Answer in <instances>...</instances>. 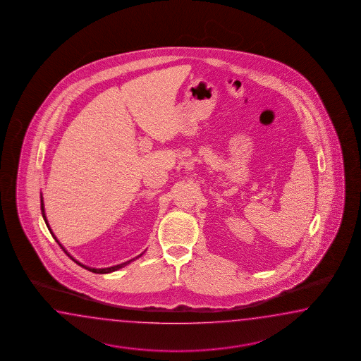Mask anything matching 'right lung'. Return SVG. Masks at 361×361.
Returning a JSON list of instances; mask_svg holds the SVG:
<instances>
[{
    "label": "right lung",
    "mask_w": 361,
    "mask_h": 361,
    "mask_svg": "<svg viewBox=\"0 0 361 361\" xmlns=\"http://www.w3.org/2000/svg\"><path fill=\"white\" fill-rule=\"evenodd\" d=\"M41 212H42V217H44V221H45V224H47V226H48L49 232L51 233V235L54 237V240H56V243L63 249L64 252L68 255V257H71L73 259V262L76 263V264L80 265V267H82V268H85V269H88V271H90V272L93 273H99V274H106V273H111L115 272V271H119L121 268H124L126 265H128L129 263H132L133 260H136V259H138V257H142L144 255V252L142 254H140L138 257H133V259H130V260H128V262H126V263H121V264L118 265H114V267H109V268H93V267H88V265L82 264V263H80V262H78L75 257H71L70 254H68V251L67 250L64 249L63 246H62V243L58 240V238H56V235H54V233H53V231H51V228H50V225H49L48 223V219H47V215H45V206H44V198H42V194H41Z\"/></svg>",
    "instance_id": "1"
}]
</instances>
